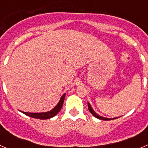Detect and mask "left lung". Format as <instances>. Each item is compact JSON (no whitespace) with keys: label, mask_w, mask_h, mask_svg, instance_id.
Listing matches in <instances>:
<instances>
[{"label":"left lung","mask_w":148,"mask_h":148,"mask_svg":"<svg viewBox=\"0 0 148 148\" xmlns=\"http://www.w3.org/2000/svg\"><path fill=\"white\" fill-rule=\"evenodd\" d=\"M88 109H89V112H90L92 113V114H93V115L95 116V117H97V118H98V119H100V120H112V119L106 118V117H101V116L98 115V114H97V113L95 112V111H94V110H93V109L92 108V107H91L90 104H89V102H88ZM117 118H118V117H117ZM117 118H113V120H114V119H117Z\"/></svg>","instance_id":"left-lung-1"}]
</instances>
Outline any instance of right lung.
<instances>
[{"mask_svg":"<svg viewBox=\"0 0 148 148\" xmlns=\"http://www.w3.org/2000/svg\"><path fill=\"white\" fill-rule=\"evenodd\" d=\"M65 98V94L63 95V96L61 97L60 101L58 103L57 105L51 110V111L47 112H43V113H30V112H22L23 114H26V115L29 116L31 117H34L36 119H40V120H47V119L51 118V117H54L58 112L61 110L62 106H63L64 101Z\"/></svg>","mask_w":148,"mask_h":148,"instance_id":"add662e5","label":"right lung"}]
</instances>
